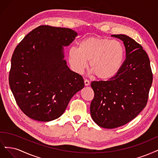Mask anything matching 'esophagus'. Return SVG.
<instances>
[{
	"label": "esophagus",
	"mask_w": 158,
	"mask_h": 158,
	"mask_svg": "<svg viewBox=\"0 0 158 158\" xmlns=\"http://www.w3.org/2000/svg\"><path fill=\"white\" fill-rule=\"evenodd\" d=\"M85 86H89V84H90V82H89V80H87V79H85Z\"/></svg>",
	"instance_id": "34e87169"
}]
</instances>
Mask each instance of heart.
I'll return each instance as SVG.
<instances>
[{"label": "heart", "instance_id": "obj_1", "mask_svg": "<svg viewBox=\"0 0 158 158\" xmlns=\"http://www.w3.org/2000/svg\"><path fill=\"white\" fill-rule=\"evenodd\" d=\"M124 58L123 45L118 40L97 37L81 40L78 47H71L68 50L70 68L81 74L88 65L90 72L100 79H110L118 72Z\"/></svg>", "mask_w": 158, "mask_h": 158}]
</instances>
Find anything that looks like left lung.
Masks as SVG:
<instances>
[{
  "label": "left lung",
  "instance_id": "left-lung-1",
  "mask_svg": "<svg viewBox=\"0 0 158 158\" xmlns=\"http://www.w3.org/2000/svg\"><path fill=\"white\" fill-rule=\"evenodd\" d=\"M111 36L123 42L126 59L110 81L91 83L94 96L90 115L96 124L106 129L124 125L140 113L153 80L150 60L142 46L125 35Z\"/></svg>",
  "mask_w": 158,
  "mask_h": 158
}]
</instances>
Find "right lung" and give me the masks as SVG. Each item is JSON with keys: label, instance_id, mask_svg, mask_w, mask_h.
Listing matches in <instances>:
<instances>
[{"label": "right lung", "instance_id": "obj_1", "mask_svg": "<svg viewBox=\"0 0 158 158\" xmlns=\"http://www.w3.org/2000/svg\"><path fill=\"white\" fill-rule=\"evenodd\" d=\"M77 33L69 28L40 25L15 48L9 84L19 108L29 118L48 122L65 111L84 86L82 76L70 70L64 58Z\"/></svg>", "mask_w": 158, "mask_h": 158}]
</instances>
